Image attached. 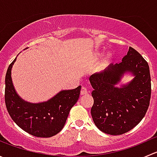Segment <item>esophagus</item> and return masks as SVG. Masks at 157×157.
<instances>
[{
  "label": "esophagus",
  "mask_w": 157,
  "mask_h": 157,
  "mask_svg": "<svg viewBox=\"0 0 157 157\" xmlns=\"http://www.w3.org/2000/svg\"><path fill=\"white\" fill-rule=\"evenodd\" d=\"M88 93V90L84 86H82L81 88V91H80V94L81 95H86Z\"/></svg>",
  "instance_id": "obj_1"
}]
</instances>
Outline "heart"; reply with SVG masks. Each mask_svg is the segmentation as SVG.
Instances as JSON below:
<instances>
[{
  "label": "heart",
  "instance_id": "1",
  "mask_svg": "<svg viewBox=\"0 0 157 157\" xmlns=\"http://www.w3.org/2000/svg\"><path fill=\"white\" fill-rule=\"evenodd\" d=\"M102 56V52H97L96 53V58H100V57ZM112 58V54H111V52H108V53H106V55H105V58H104V62H108L109 60Z\"/></svg>",
  "mask_w": 157,
  "mask_h": 157
}]
</instances>
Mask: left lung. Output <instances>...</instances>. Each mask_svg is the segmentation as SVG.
I'll use <instances>...</instances> for the list:
<instances>
[{
    "instance_id": "left-lung-1",
    "label": "left lung",
    "mask_w": 157,
    "mask_h": 157,
    "mask_svg": "<svg viewBox=\"0 0 157 157\" xmlns=\"http://www.w3.org/2000/svg\"><path fill=\"white\" fill-rule=\"evenodd\" d=\"M125 75L132 80L117 87ZM90 82L94 99L91 115L101 131L119 135L143 119L150 105L151 80L148 64L135 49L129 47L121 63L92 74Z\"/></svg>"
}]
</instances>
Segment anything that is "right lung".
I'll list each match as a JSON object with an SVG mask.
<instances>
[{"mask_svg":"<svg viewBox=\"0 0 157 157\" xmlns=\"http://www.w3.org/2000/svg\"><path fill=\"white\" fill-rule=\"evenodd\" d=\"M17 57L9 66L5 77L7 111L13 121L26 132L38 137H52L64 126L70 110L78 100L81 86L61 90L45 102H27L17 93L12 81L11 71Z\"/></svg>","mask_w":157,"mask_h":157,"instance_id":"right-lung-1","label":"right lung"}]
</instances>
